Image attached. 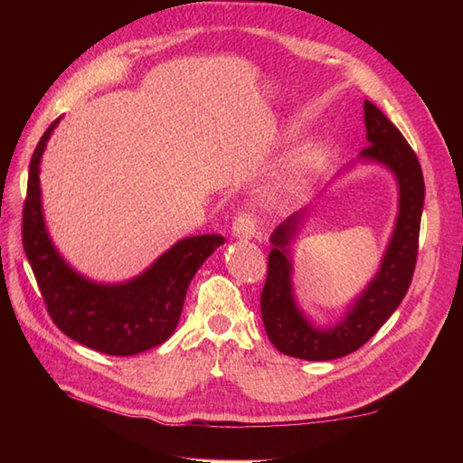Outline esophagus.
Segmentation results:
<instances>
[{
  "instance_id": "esophagus-1",
  "label": "esophagus",
  "mask_w": 463,
  "mask_h": 463,
  "mask_svg": "<svg viewBox=\"0 0 463 463\" xmlns=\"http://www.w3.org/2000/svg\"><path fill=\"white\" fill-rule=\"evenodd\" d=\"M232 232L235 237H243V240H250L257 233V216L253 213H240L233 218Z\"/></svg>"
}]
</instances>
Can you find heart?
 Returning a JSON list of instances; mask_svg holds the SVG:
<instances>
[{"label":"heart","mask_w":463,"mask_h":463,"mask_svg":"<svg viewBox=\"0 0 463 463\" xmlns=\"http://www.w3.org/2000/svg\"><path fill=\"white\" fill-rule=\"evenodd\" d=\"M298 165H299V167H307V165H309V160H307V158L303 156V158H301V160L298 162ZM289 187H291V184H282V185H279L278 189H282V191H286V189H289ZM191 194H193V197H194V193H191Z\"/></svg>","instance_id":"1"}]
</instances>
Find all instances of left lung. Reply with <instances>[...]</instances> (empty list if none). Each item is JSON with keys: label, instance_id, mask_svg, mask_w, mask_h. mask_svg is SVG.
Listing matches in <instances>:
<instances>
[{"label": "left lung", "instance_id": "obj_1", "mask_svg": "<svg viewBox=\"0 0 463 463\" xmlns=\"http://www.w3.org/2000/svg\"><path fill=\"white\" fill-rule=\"evenodd\" d=\"M363 109H365L369 146L361 150V158L388 165L400 184L396 228L381 270L359 299H355L345 318L326 330L309 325L291 296V262L288 260L286 247L298 230L301 213L289 216L274 230L270 237L274 247L269 255V270L260 293V313L269 340L278 352L289 357L328 361L354 354L398 309L411 284L425 201L421 164L400 129L381 109L369 100L363 104Z\"/></svg>", "mask_w": 463, "mask_h": 463}]
</instances>
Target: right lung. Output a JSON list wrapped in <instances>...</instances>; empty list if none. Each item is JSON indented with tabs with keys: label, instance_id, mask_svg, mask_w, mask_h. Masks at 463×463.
<instances>
[{
	"label": "right lung",
	"instance_id": "add662e5",
	"mask_svg": "<svg viewBox=\"0 0 463 463\" xmlns=\"http://www.w3.org/2000/svg\"><path fill=\"white\" fill-rule=\"evenodd\" d=\"M58 121L34 148L23 206V247L42 299L55 326L75 342L119 357L146 352L174 334L194 272L223 237L181 240L128 284L102 286L79 276L52 245L40 204V158Z\"/></svg>",
	"mask_w": 463,
	"mask_h": 463
}]
</instances>
